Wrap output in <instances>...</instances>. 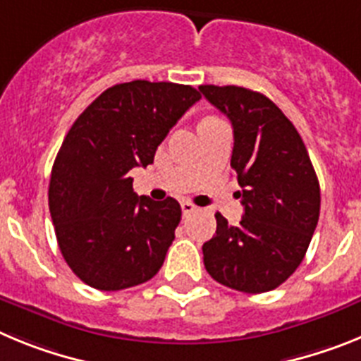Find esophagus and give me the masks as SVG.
Here are the masks:
<instances>
[{
    "instance_id": "esophagus-1",
    "label": "esophagus",
    "mask_w": 361,
    "mask_h": 361,
    "mask_svg": "<svg viewBox=\"0 0 361 361\" xmlns=\"http://www.w3.org/2000/svg\"><path fill=\"white\" fill-rule=\"evenodd\" d=\"M180 208H183V215L184 216H188L190 215V213H195L197 209V206L195 204H191V202H188V200H184V202H180Z\"/></svg>"
}]
</instances>
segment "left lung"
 <instances>
[{
    "label": "left lung",
    "mask_w": 361,
    "mask_h": 361,
    "mask_svg": "<svg viewBox=\"0 0 361 361\" xmlns=\"http://www.w3.org/2000/svg\"><path fill=\"white\" fill-rule=\"evenodd\" d=\"M233 126L231 168L244 215L204 242L213 280L242 293L279 288L304 260L320 216V184L304 141L271 99L242 86H199Z\"/></svg>",
    "instance_id": "left-lung-1"
}]
</instances>
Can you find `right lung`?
<instances>
[{
  "instance_id": "add662e5",
  "label": "right lung",
  "mask_w": 361,
  "mask_h": 361,
  "mask_svg": "<svg viewBox=\"0 0 361 361\" xmlns=\"http://www.w3.org/2000/svg\"><path fill=\"white\" fill-rule=\"evenodd\" d=\"M199 90L137 79L111 86L75 119L52 166L49 206L70 269L90 288L121 291L157 275L180 204L133 191L130 170L153 162Z\"/></svg>"
}]
</instances>
